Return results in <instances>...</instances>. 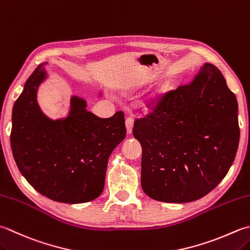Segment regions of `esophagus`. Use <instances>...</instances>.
I'll return each mask as SVG.
<instances>
[{"label": "esophagus", "instance_id": "34e87169", "mask_svg": "<svg viewBox=\"0 0 250 250\" xmlns=\"http://www.w3.org/2000/svg\"><path fill=\"white\" fill-rule=\"evenodd\" d=\"M133 124H134V119L132 117H126L125 119V126H126V132L129 134L132 133V128H133Z\"/></svg>", "mask_w": 250, "mask_h": 250}]
</instances>
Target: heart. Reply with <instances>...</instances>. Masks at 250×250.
<instances>
[{"label":"heart","instance_id":"1","mask_svg":"<svg viewBox=\"0 0 250 250\" xmlns=\"http://www.w3.org/2000/svg\"><path fill=\"white\" fill-rule=\"evenodd\" d=\"M143 106H144V108H146V106H147V105H146V104H144Z\"/></svg>","mask_w":250,"mask_h":250}]
</instances>
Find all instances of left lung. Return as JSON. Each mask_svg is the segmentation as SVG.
I'll return each instance as SVG.
<instances>
[{"label": "left lung", "mask_w": 250, "mask_h": 250, "mask_svg": "<svg viewBox=\"0 0 250 250\" xmlns=\"http://www.w3.org/2000/svg\"><path fill=\"white\" fill-rule=\"evenodd\" d=\"M237 101L217 67L205 63L188 85L160 97L135 119L142 188L165 203H189L221 182L239 142Z\"/></svg>", "instance_id": "obj_1"}]
</instances>
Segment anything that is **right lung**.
Here are the masks:
<instances>
[{
    "label": "right lung",
    "mask_w": 250,
    "mask_h": 250,
    "mask_svg": "<svg viewBox=\"0 0 250 250\" xmlns=\"http://www.w3.org/2000/svg\"><path fill=\"white\" fill-rule=\"evenodd\" d=\"M45 77L39 65L14 104V159L28 183L47 198L67 204L91 202L104 188L111 151L125 138V115L117 111L110 118H100L85 109V101L73 96L67 118L48 119L37 102L38 87Z\"/></svg>",
    "instance_id": "obj_1"
}]
</instances>
